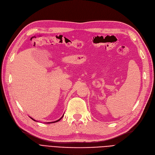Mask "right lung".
Masks as SVG:
<instances>
[{"label": "right lung", "instance_id": "1", "mask_svg": "<svg viewBox=\"0 0 155 155\" xmlns=\"http://www.w3.org/2000/svg\"><path fill=\"white\" fill-rule=\"evenodd\" d=\"M62 117H63V116H62ZM60 118V119H59V120H57V121H55V122H50V123H54V122H58V121H59V120H61V118ZM31 118V119H33V118Z\"/></svg>", "mask_w": 155, "mask_h": 155}]
</instances>
